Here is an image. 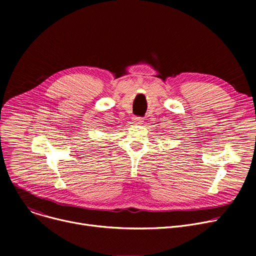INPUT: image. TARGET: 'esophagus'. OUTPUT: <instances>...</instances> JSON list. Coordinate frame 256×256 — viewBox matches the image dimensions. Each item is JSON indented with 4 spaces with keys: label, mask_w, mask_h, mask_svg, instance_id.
I'll return each instance as SVG.
<instances>
[{
    "label": "esophagus",
    "mask_w": 256,
    "mask_h": 256,
    "mask_svg": "<svg viewBox=\"0 0 256 256\" xmlns=\"http://www.w3.org/2000/svg\"><path fill=\"white\" fill-rule=\"evenodd\" d=\"M134 120H135L136 124H142L143 122V119L141 117H135V118H134Z\"/></svg>",
    "instance_id": "34e87169"
}]
</instances>
